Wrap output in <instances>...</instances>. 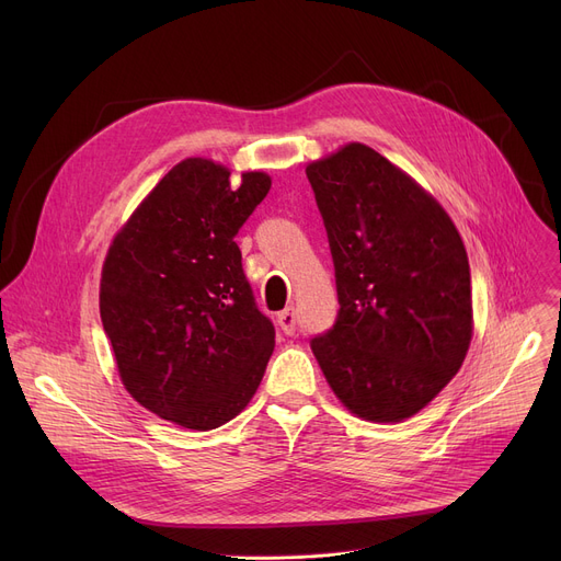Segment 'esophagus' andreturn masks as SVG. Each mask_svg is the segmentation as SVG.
<instances>
[{"instance_id": "obj_1", "label": "esophagus", "mask_w": 561, "mask_h": 561, "mask_svg": "<svg viewBox=\"0 0 561 561\" xmlns=\"http://www.w3.org/2000/svg\"><path fill=\"white\" fill-rule=\"evenodd\" d=\"M296 322H298V316H296V309H284L279 316H277V325L279 330L286 334V336H293L296 334Z\"/></svg>"}]
</instances>
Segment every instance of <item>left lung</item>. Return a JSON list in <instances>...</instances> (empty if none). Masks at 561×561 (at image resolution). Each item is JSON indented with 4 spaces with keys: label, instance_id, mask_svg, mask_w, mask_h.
Masks as SVG:
<instances>
[{
    "label": "left lung",
    "instance_id": "1",
    "mask_svg": "<svg viewBox=\"0 0 561 561\" xmlns=\"http://www.w3.org/2000/svg\"><path fill=\"white\" fill-rule=\"evenodd\" d=\"M334 259L339 313L311 339L336 398L366 421L414 416L473 334L470 268L448 214L362 142L307 165Z\"/></svg>",
    "mask_w": 561,
    "mask_h": 561
}]
</instances>
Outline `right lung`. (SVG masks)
I'll return each instance as SVG.
<instances>
[{
    "label": "right lung",
    "instance_id": "1",
    "mask_svg": "<svg viewBox=\"0 0 561 561\" xmlns=\"http://www.w3.org/2000/svg\"><path fill=\"white\" fill-rule=\"evenodd\" d=\"M176 163L108 248L100 313L123 385L157 416L216 430L261 385L275 328L256 307L236 233L271 176Z\"/></svg>",
    "mask_w": 561,
    "mask_h": 561
}]
</instances>
